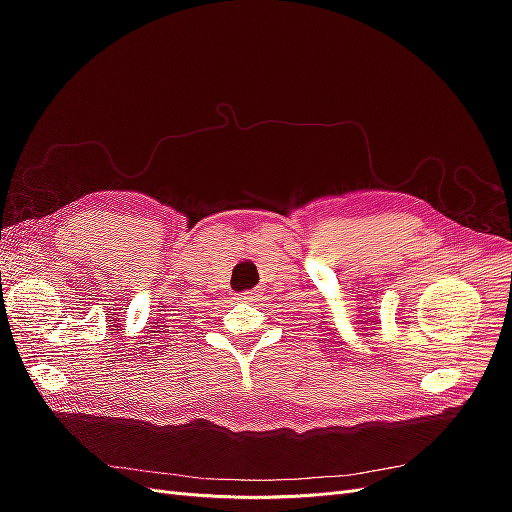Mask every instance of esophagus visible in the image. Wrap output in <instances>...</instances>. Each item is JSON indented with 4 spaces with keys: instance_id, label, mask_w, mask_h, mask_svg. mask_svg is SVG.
Returning <instances> with one entry per match:
<instances>
[{
    "instance_id": "obj_1",
    "label": "esophagus",
    "mask_w": 512,
    "mask_h": 512,
    "mask_svg": "<svg viewBox=\"0 0 512 512\" xmlns=\"http://www.w3.org/2000/svg\"><path fill=\"white\" fill-rule=\"evenodd\" d=\"M256 297H258V292H254V290H247V292H241L237 299H239L241 303H252V301H256Z\"/></svg>"
}]
</instances>
